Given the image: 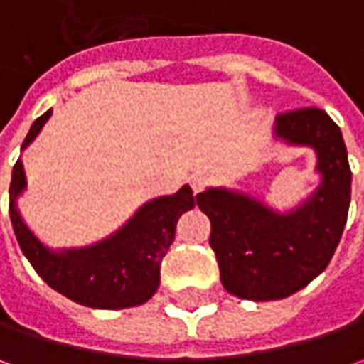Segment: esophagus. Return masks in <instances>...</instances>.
I'll use <instances>...</instances> for the list:
<instances>
[{
    "label": "esophagus",
    "instance_id": "obj_1",
    "mask_svg": "<svg viewBox=\"0 0 364 364\" xmlns=\"http://www.w3.org/2000/svg\"><path fill=\"white\" fill-rule=\"evenodd\" d=\"M206 184H208V178L204 174H192V178H190V186L194 192H200Z\"/></svg>",
    "mask_w": 364,
    "mask_h": 364
}]
</instances>
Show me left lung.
<instances>
[{"instance_id":"obj_1","label":"left lung","mask_w":364,"mask_h":364,"mask_svg":"<svg viewBox=\"0 0 364 364\" xmlns=\"http://www.w3.org/2000/svg\"><path fill=\"white\" fill-rule=\"evenodd\" d=\"M275 139L316 151L318 188L279 213L255 196L225 186L196 196L210 218V247L223 287L241 300L287 298L326 269L343 237L350 204V166L341 127L328 113L306 107L277 115Z\"/></svg>"}]
</instances>
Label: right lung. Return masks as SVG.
Returning a JSON list of instances; mask_svg holds the SVG:
<instances>
[{
  "label": "right lung",
  "instance_id": "right-lung-1",
  "mask_svg": "<svg viewBox=\"0 0 364 364\" xmlns=\"http://www.w3.org/2000/svg\"><path fill=\"white\" fill-rule=\"evenodd\" d=\"M50 115L52 109L32 123L21 151L42 132ZM26 184L23 164L18 160L9 184V218L23 255L52 289L99 310L139 306L158 291L161 259L174 243L176 223L196 203L192 188L184 184L176 194L147 200L103 241L75 249H50L28 229L18 210Z\"/></svg>",
  "mask_w": 364,
  "mask_h": 364
}]
</instances>
